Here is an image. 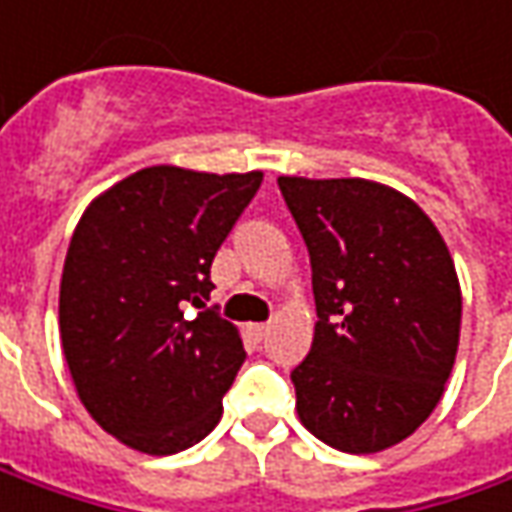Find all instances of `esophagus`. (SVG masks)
<instances>
[{"instance_id": "34e87169", "label": "esophagus", "mask_w": 512, "mask_h": 512, "mask_svg": "<svg viewBox=\"0 0 512 512\" xmlns=\"http://www.w3.org/2000/svg\"><path fill=\"white\" fill-rule=\"evenodd\" d=\"M247 330H250V336H253V339H259V342H262V339H267V333H270V322H265V325H250Z\"/></svg>"}]
</instances>
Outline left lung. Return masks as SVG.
<instances>
[{"label": "left lung", "mask_w": 512, "mask_h": 512, "mask_svg": "<svg viewBox=\"0 0 512 512\" xmlns=\"http://www.w3.org/2000/svg\"><path fill=\"white\" fill-rule=\"evenodd\" d=\"M313 267L316 333L293 373L307 430L379 453L433 413L456 362L462 290L422 207L367 179L279 176Z\"/></svg>", "instance_id": "obj_1"}]
</instances>
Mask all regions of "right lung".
<instances>
[{"instance_id": "obj_1", "label": "right lung", "mask_w": 512, "mask_h": 512, "mask_svg": "<svg viewBox=\"0 0 512 512\" xmlns=\"http://www.w3.org/2000/svg\"><path fill=\"white\" fill-rule=\"evenodd\" d=\"M259 185V170L156 165L93 199L73 230L62 350L90 416L133 450L179 453L222 419L245 347L205 307L210 265Z\"/></svg>"}]
</instances>
